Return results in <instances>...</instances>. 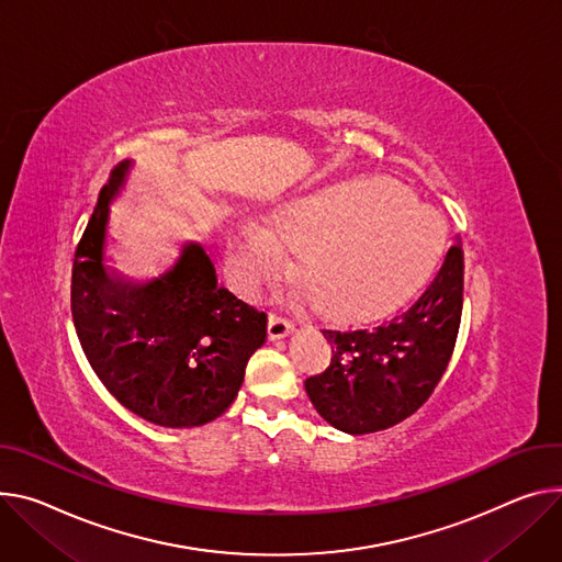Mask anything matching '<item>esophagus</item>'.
Returning a JSON list of instances; mask_svg holds the SVG:
<instances>
[{"instance_id": "34e87169", "label": "esophagus", "mask_w": 562, "mask_h": 562, "mask_svg": "<svg viewBox=\"0 0 562 562\" xmlns=\"http://www.w3.org/2000/svg\"><path fill=\"white\" fill-rule=\"evenodd\" d=\"M289 331H293V325L280 316V314H269V325H267V334L269 338H284Z\"/></svg>"}]
</instances>
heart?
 Instances as JSON below:
<instances>
[{
    "instance_id": "obj_1",
    "label": "heart",
    "mask_w": 562,
    "mask_h": 562,
    "mask_svg": "<svg viewBox=\"0 0 562 562\" xmlns=\"http://www.w3.org/2000/svg\"><path fill=\"white\" fill-rule=\"evenodd\" d=\"M269 224L235 222L224 239L233 282L255 293L300 252L297 276L316 307L336 318L379 316L437 267L446 224L385 179H349L284 201Z\"/></svg>"
}]
</instances>
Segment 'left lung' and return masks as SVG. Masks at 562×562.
Returning a JSON list of instances; mask_svg holds the SVG:
<instances>
[{"mask_svg":"<svg viewBox=\"0 0 562 562\" xmlns=\"http://www.w3.org/2000/svg\"><path fill=\"white\" fill-rule=\"evenodd\" d=\"M464 255L454 244L426 291L372 327L323 329L325 372L304 381L318 415L349 435L385 430L428 401L454 349L464 302Z\"/></svg>","mask_w":562,"mask_h":562,"instance_id":"left-lung-1","label":"left lung"}]
</instances>
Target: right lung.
Instances as JSON below:
<instances>
[{"label": "right lung", "mask_w": 562, "mask_h": 562, "mask_svg": "<svg viewBox=\"0 0 562 562\" xmlns=\"http://www.w3.org/2000/svg\"><path fill=\"white\" fill-rule=\"evenodd\" d=\"M125 168L100 188L76 246L74 327L95 376L127 411L166 428L203 426L235 401L267 338V314L217 286L213 262L192 241L147 280L108 267L110 201Z\"/></svg>", "instance_id": "add662e5"}]
</instances>
